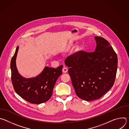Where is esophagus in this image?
Instances as JSON below:
<instances>
[{
  "instance_id": "esophagus-1",
  "label": "esophagus",
  "mask_w": 129,
  "mask_h": 129,
  "mask_svg": "<svg viewBox=\"0 0 129 129\" xmlns=\"http://www.w3.org/2000/svg\"><path fill=\"white\" fill-rule=\"evenodd\" d=\"M67 71H68V69H67V68H66V67H63V69H62V71H63V72H64V73H66V72H67Z\"/></svg>"
}]
</instances>
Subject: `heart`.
I'll return each mask as SVG.
<instances>
[{
  "mask_svg": "<svg viewBox=\"0 0 129 129\" xmlns=\"http://www.w3.org/2000/svg\"><path fill=\"white\" fill-rule=\"evenodd\" d=\"M70 45H71V44H70V45H69V46H70Z\"/></svg>",
  "mask_w": 129,
  "mask_h": 129,
  "instance_id": "obj_1",
  "label": "heart"
}]
</instances>
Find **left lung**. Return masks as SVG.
I'll use <instances>...</instances> for the list:
<instances>
[{"mask_svg":"<svg viewBox=\"0 0 129 129\" xmlns=\"http://www.w3.org/2000/svg\"><path fill=\"white\" fill-rule=\"evenodd\" d=\"M94 38V52L81 50L65 61L76 94L86 101L101 98L112 88L117 68V54L109 42L101 37Z\"/></svg>","mask_w":129,"mask_h":129,"instance_id":"left-lung-1","label":"left lung"}]
</instances>
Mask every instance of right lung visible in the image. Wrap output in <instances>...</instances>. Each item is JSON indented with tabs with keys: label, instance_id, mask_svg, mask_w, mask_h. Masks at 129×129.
<instances>
[{
	"label": "right lung",
	"instance_id": "obj_1",
	"mask_svg": "<svg viewBox=\"0 0 129 129\" xmlns=\"http://www.w3.org/2000/svg\"><path fill=\"white\" fill-rule=\"evenodd\" d=\"M19 46H17L11 61V80L16 92L26 101L35 104L47 102L52 95L54 86L62 75L63 65L57 68L45 67L39 75L26 79L17 70L16 59Z\"/></svg>",
	"mask_w": 129,
	"mask_h": 129
}]
</instances>
